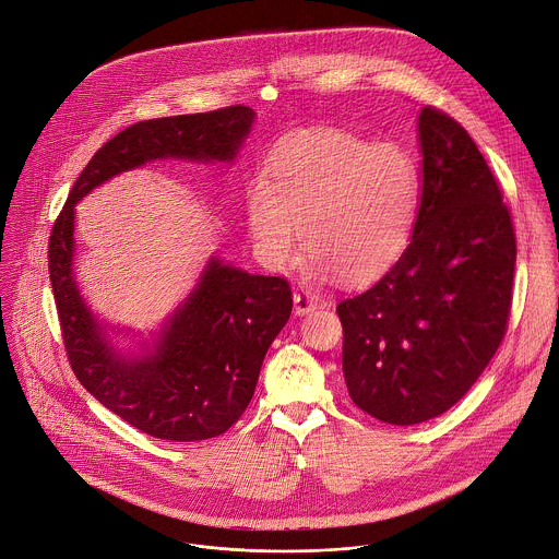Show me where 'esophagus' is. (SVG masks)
<instances>
[{"label": "esophagus", "mask_w": 559, "mask_h": 559, "mask_svg": "<svg viewBox=\"0 0 559 559\" xmlns=\"http://www.w3.org/2000/svg\"><path fill=\"white\" fill-rule=\"evenodd\" d=\"M294 309H296V316H307V313L318 309V300L307 292H296L294 294Z\"/></svg>", "instance_id": "obj_1"}]
</instances>
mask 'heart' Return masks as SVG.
I'll return each instance as SVG.
<instances>
[{
    "mask_svg": "<svg viewBox=\"0 0 559 559\" xmlns=\"http://www.w3.org/2000/svg\"><path fill=\"white\" fill-rule=\"evenodd\" d=\"M419 207V170L402 146L338 129L283 142L246 194L250 235L270 265L292 263L305 230L313 270L347 285L369 283L400 261Z\"/></svg>",
    "mask_w": 559,
    "mask_h": 559,
    "instance_id": "heart-1",
    "label": "heart"
}]
</instances>
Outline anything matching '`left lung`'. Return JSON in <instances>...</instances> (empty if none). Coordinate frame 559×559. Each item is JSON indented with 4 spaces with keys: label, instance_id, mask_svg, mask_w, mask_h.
Masks as SVG:
<instances>
[{
    "label": "left lung",
    "instance_id": "1",
    "mask_svg": "<svg viewBox=\"0 0 559 559\" xmlns=\"http://www.w3.org/2000/svg\"><path fill=\"white\" fill-rule=\"evenodd\" d=\"M417 131L413 239L373 287L336 305L347 393L393 426L443 415L475 384L506 335L516 263L510 212L466 129L424 108Z\"/></svg>",
    "mask_w": 559,
    "mask_h": 559
}]
</instances>
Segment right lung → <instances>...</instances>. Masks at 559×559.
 I'll return each mask as SVG.
<instances>
[{
  "mask_svg": "<svg viewBox=\"0 0 559 559\" xmlns=\"http://www.w3.org/2000/svg\"><path fill=\"white\" fill-rule=\"evenodd\" d=\"M254 110L142 120L106 142L78 177L49 237V278L71 367L84 389L148 437L192 443L224 435L252 400L267 347L292 316L285 278L210 257L197 287L140 352L112 343L75 281V205L116 175L155 159L235 162ZM122 333V331H118Z\"/></svg>",
  "mask_w": 559,
  "mask_h": 559,
  "instance_id": "add662e5",
  "label": "right lung"
}]
</instances>
